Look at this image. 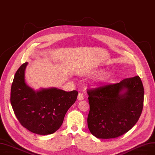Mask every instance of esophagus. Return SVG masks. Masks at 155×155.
<instances>
[{"mask_svg":"<svg viewBox=\"0 0 155 155\" xmlns=\"http://www.w3.org/2000/svg\"><path fill=\"white\" fill-rule=\"evenodd\" d=\"M78 99L79 101H82L84 99V97H83V94H81V93H79V94H78Z\"/></svg>","mask_w":155,"mask_h":155,"instance_id":"1","label":"esophagus"}]
</instances>
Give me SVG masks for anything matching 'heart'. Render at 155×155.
<instances>
[{"instance_id":"b5f03b06","label":"heart","mask_w":155,"mask_h":155,"mask_svg":"<svg viewBox=\"0 0 155 155\" xmlns=\"http://www.w3.org/2000/svg\"><path fill=\"white\" fill-rule=\"evenodd\" d=\"M103 72V69H97L95 71V74H101L100 76L97 78V81L100 83H103L108 81L110 77V74L109 72H106L102 73Z\"/></svg>"}]
</instances>
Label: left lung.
Listing matches in <instances>:
<instances>
[{
  "mask_svg": "<svg viewBox=\"0 0 155 155\" xmlns=\"http://www.w3.org/2000/svg\"><path fill=\"white\" fill-rule=\"evenodd\" d=\"M90 112L88 127L98 139H113L129 131L143 108L144 91L139 76L119 83L88 90Z\"/></svg>",
  "mask_w": 155,
  "mask_h": 155,
  "instance_id": "obj_1",
  "label": "left lung"
}]
</instances>
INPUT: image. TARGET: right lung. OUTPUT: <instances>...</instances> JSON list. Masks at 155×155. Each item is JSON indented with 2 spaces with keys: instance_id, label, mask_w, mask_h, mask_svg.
Masks as SVG:
<instances>
[{
  "instance_id": "right-lung-1",
  "label": "right lung",
  "mask_w": 155,
  "mask_h": 155,
  "mask_svg": "<svg viewBox=\"0 0 155 155\" xmlns=\"http://www.w3.org/2000/svg\"><path fill=\"white\" fill-rule=\"evenodd\" d=\"M28 62L16 71L11 90V104L21 125L31 132L49 135L62 125L65 115L76 102L78 92L57 88L35 90L25 82Z\"/></svg>"
}]
</instances>
